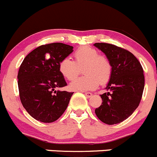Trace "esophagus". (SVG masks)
<instances>
[{
    "instance_id": "34e87169",
    "label": "esophagus",
    "mask_w": 157,
    "mask_h": 157,
    "mask_svg": "<svg viewBox=\"0 0 157 157\" xmlns=\"http://www.w3.org/2000/svg\"><path fill=\"white\" fill-rule=\"evenodd\" d=\"M84 94L87 96V98H90V97H92V93H90V92H84Z\"/></svg>"
}]
</instances>
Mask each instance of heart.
Here are the masks:
<instances>
[{
  "label": "heart",
  "instance_id": "b5f03b06",
  "mask_svg": "<svg viewBox=\"0 0 157 157\" xmlns=\"http://www.w3.org/2000/svg\"><path fill=\"white\" fill-rule=\"evenodd\" d=\"M75 61L66 57L59 63V71L68 80H74L83 68L84 76L75 79L70 83L73 90L87 91L98 87L99 83L105 85L109 82L112 75V64L105 55L98 54V51L89 45H83L74 52Z\"/></svg>",
  "mask_w": 157,
  "mask_h": 157
}]
</instances>
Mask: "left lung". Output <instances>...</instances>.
<instances>
[{"instance_id":"1","label":"left lung","mask_w":157,"mask_h":157,"mask_svg":"<svg viewBox=\"0 0 157 157\" xmlns=\"http://www.w3.org/2000/svg\"><path fill=\"white\" fill-rule=\"evenodd\" d=\"M112 64V75L101 94L102 103L95 114L102 122L114 125L128 118L140 103L145 78L140 61L132 52L109 43H95Z\"/></svg>"}]
</instances>
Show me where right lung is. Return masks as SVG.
I'll return each instance as SVG.
<instances>
[{"label":"right lung","instance_id":"obj_1","mask_svg":"<svg viewBox=\"0 0 157 157\" xmlns=\"http://www.w3.org/2000/svg\"><path fill=\"white\" fill-rule=\"evenodd\" d=\"M61 42L42 45L28 54L17 74L21 104L28 113L42 122L56 121L63 114L74 92L55 90L67 85L59 63L73 52Z\"/></svg>","mask_w":157,"mask_h":157}]
</instances>
